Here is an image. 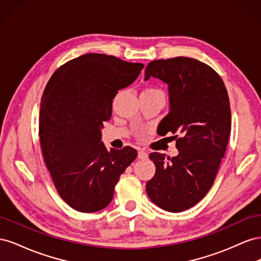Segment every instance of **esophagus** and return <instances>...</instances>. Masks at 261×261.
Listing matches in <instances>:
<instances>
[{"instance_id":"34e87169","label":"esophagus","mask_w":261,"mask_h":261,"mask_svg":"<svg viewBox=\"0 0 261 261\" xmlns=\"http://www.w3.org/2000/svg\"><path fill=\"white\" fill-rule=\"evenodd\" d=\"M147 156H148V153L146 151H144V150H139V151H138L139 159H146Z\"/></svg>"}]
</instances>
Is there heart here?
<instances>
[{"label": "heart", "instance_id": "obj_1", "mask_svg": "<svg viewBox=\"0 0 261 261\" xmlns=\"http://www.w3.org/2000/svg\"><path fill=\"white\" fill-rule=\"evenodd\" d=\"M143 92H145V93H152V94H163V92L160 89L155 88V87H150V88H147Z\"/></svg>", "mask_w": 261, "mask_h": 261}]
</instances>
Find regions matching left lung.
I'll return each mask as SVG.
<instances>
[{"label": "left lung", "instance_id": "8db88e82", "mask_svg": "<svg viewBox=\"0 0 261 261\" xmlns=\"http://www.w3.org/2000/svg\"><path fill=\"white\" fill-rule=\"evenodd\" d=\"M169 85L170 112L161 136L175 134L178 154H149L155 165L146 192L158 207L181 212L198 203L215 183L231 133V108L222 78L206 63L178 57L150 62L145 80Z\"/></svg>", "mask_w": 261, "mask_h": 261}]
</instances>
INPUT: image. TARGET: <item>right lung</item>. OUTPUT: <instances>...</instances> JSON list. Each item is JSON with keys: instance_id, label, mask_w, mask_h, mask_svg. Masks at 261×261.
I'll list each match as a JSON object with an SVG mask.
<instances>
[{"instance_id": "1", "label": "right lung", "mask_w": 261, "mask_h": 261, "mask_svg": "<svg viewBox=\"0 0 261 261\" xmlns=\"http://www.w3.org/2000/svg\"><path fill=\"white\" fill-rule=\"evenodd\" d=\"M143 68L141 63L88 53L61 65L45 86L39 116L42 154L60 197L77 211L106 208L136 159L129 146L108 150L101 128L112 116L117 90L135 82Z\"/></svg>"}]
</instances>
